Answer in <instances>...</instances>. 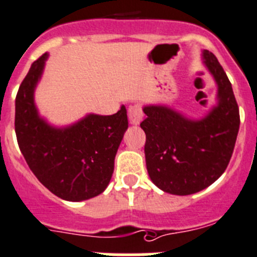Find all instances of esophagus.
<instances>
[{
	"label": "esophagus",
	"mask_w": 257,
	"mask_h": 257,
	"mask_svg": "<svg viewBox=\"0 0 257 257\" xmlns=\"http://www.w3.org/2000/svg\"><path fill=\"white\" fill-rule=\"evenodd\" d=\"M144 118L143 109H141L140 104H133L128 108V119H130L131 124H139Z\"/></svg>",
	"instance_id": "esophagus-1"
}]
</instances>
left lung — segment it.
Instances as JSON below:
<instances>
[{
    "label": "left lung",
    "instance_id": "left-lung-1",
    "mask_svg": "<svg viewBox=\"0 0 257 257\" xmlns=\"http://www.w3.org/2000/svg\"><path fill=\"white\" fill-rule=\"evenodd\" d=\"M217 83V106L190 119L168 106H145L140 123L146 134V168L164 192L189 195L213 184L226 170L240 128V112L231 82L214 54L202 53Z\"/></svg>",
    "mask_w": 257,
    "mask_h": 257
}]
</instances>
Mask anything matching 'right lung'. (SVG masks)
<instances>
[{"mask_svg":"<svg viewBox=\"0 0 257 257\" xmlns=\"http://www.w3.org/2000/svg\"><path fill=\"white\" fill-rule=\"evenodd\" d=\"M48 53L33 63L15 102V133L31 172L53 194L80 202L101 194L111 180L114 156L128 127L126 107L111 116L89 113L67 127L39 116L34 92Z\"/></svg>","mask_w":257,"mask_h":257,"instance_id":"right-lung-1","label":"right lung"}]
</instances>
